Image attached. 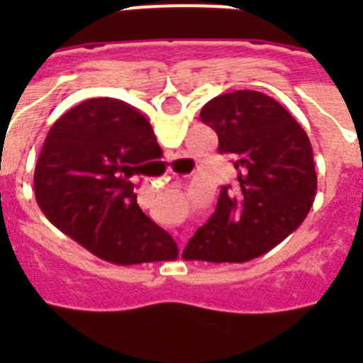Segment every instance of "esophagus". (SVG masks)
<instances>
[{
    "mask_svg": "<svg viewBox=\"0 0 363 363\" xmlns=\"http://www.w3.org/2000/svg\"><path fill=\"white\" fill-rule=\"evenodd\" d=\"M171 172H172V171H171Z\"/></svg>",
    "mask_w": 363,
    "mask_h": 363,
    "instance_id": "obj_1",
    "label": "esophagus"
}]
</instances>
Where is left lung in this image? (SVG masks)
I'll return each instance as SVG.
<instances>
[{"mask_svg":"<svg viewBox=\"0 0 363 363\" xmlns=\"http://www.w3.org/2000/svg\"><path fill=\"white\" fill-rule=\"evenodd\" d=\"M200 120L230 154L234 185H223L216 211L189 240L182 258L247 262L271 251L309 214L316 196L313 147L277 99L256 91L216 96Z\"/></svg>","mask_w":363,"mask_h":363,"instance_id":"obj_1","label":"left lung"}]
</instances>
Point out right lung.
<instances>
[{
	"instance_id": "obj_1",
	"label": "right lung",
	"mask_w": 363,
	"mask_h": 363,
	"mask_svg": "<svg viewBox=\"0 0 363 363\" xmlns=\"http://www.w3.org/2000/svg\"><path fill=\"white\" fill-rule=\"evenodd\" d=\"M154 130L120 99H86L50 127L34 171L52 225L111 264L176 259L178 245L136 201L133 178L150 160Z\"/></svg>"
}]
</instances>
